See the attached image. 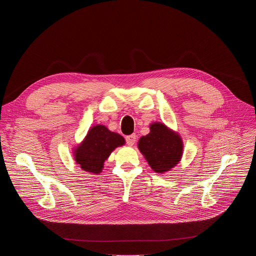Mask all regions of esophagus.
<instances>
[{
    "label": "esophagus",
    "instance_id": "1",
    "mask_svg": "<svg viewBox=\"0 0 256 256\" xmlns=\"http://www.w3.org/2000/svg\"><path fill=\"white\" fill-rule=\"evenodd\" d=\"M136 136L134 134H130V136H128L126 138V144H128V146H134V142H136Z\"/></svg>",
    "mask_w": 256,
    "mask_h": 256
}]
</instances>
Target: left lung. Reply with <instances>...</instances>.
Returning <instances> with one entry per match:
<instances>
[{"label": "left lung", "instance_id": "8db88e82", "mask_svg": "<svg viewBox=\"0 0 256 256\" xmlns=\"http://www.w3.org/2000/svg\"><path fill=\"white\" fill-rule=\"evenodd\" d=\"M138 148L150 167L159 174L174 168L184 155L180 134L160 122L150 124V132L140 138Z\"/></svg>", "mask_w": 256, "mask_h": 256}]
</instances>
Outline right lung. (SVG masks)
<instances>
[{"mask_svg": "<svg viewBox=\"0 0 256 256\" xmlns=\"http://www.w3.org/2000/svg\"><path fill=\"white\" fill-rule=\"evenodd\" d=\"M126 140L118 132L109 130L103 124L93 126L83 140L72 149V156L77 165L86 172L100 174L104 162Z\"/></svg>", "mask_w": 256, "mask_h": 256, "instance_id": "obj_1", "label": "right lung"}]
</instances>
